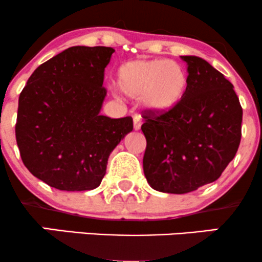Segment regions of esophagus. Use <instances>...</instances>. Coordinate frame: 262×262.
<instances>
[{"label": "esophagus", "mask_w": 262, "mask_h": 262, "mask_svg": "<svg viewBox=\"0 0 262 262\" xmlns=\"http://www.w3.org/2000/svg\"><path fill=\"white\" fill-rule=\"evenodd\" d=\"M133 122H134V129L135 130H139L140 127H141V117L140 116H134L133 118Z\"/></svg>", "instance_id": "34e87169"}]
</instances>
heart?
I'll return each instance as SVG.
<instances>
[{
    "mask_svg": "<svg viewBox=\"0 0 262 262\" xmlns=\"http://www.w3.org/2000/svg\"><path fill=\"white\" fill-rule=\"evenodd\" d=\"M116 82L128 97L141 98L146 110L165 113L185 96L187 74L173 60H130L117 69Z\"/></svg>",
    "mask_w": 262,
    "mask_h": 262,
    "instance_id": "b5f03b06",
    "label": "heart"
}]
</instances>
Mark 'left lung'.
<instances>
[{"mask_svg": "<svg viewBox=\"0 0 262 262\" xmlns=\"http://www.w3.org/2000/svg\"><path fill=\"white\" fill-rule=\"evenodd\" d=\"M187 62V89L175 108L145 111L143 169L146 181L165 193H188L219 179L242 139L243 108L230 81L198 56Z\"/></svg>", "mask_w": 262, "mask_h": 262, "instance_id": "8db88e82", "label": "left lung"}]
</instances>
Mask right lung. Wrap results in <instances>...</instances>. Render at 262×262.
<instances>
[{
    "label": "right lung",
    "instance_id": "obj_1",
    "mask_svg": "<svg viewBox=\"0 0 262 262\" xmlns=\"http://www.w3.org/2000/svg\"><path fill=\"white\" fill-rule=\"evenodd\" d=\"M110 47H71L38 66L19 95L16 140L23 164L61 191L100 186L132 117L101 116Z\"/></svg>",
    "mask_w": 262,
    "mask_h": 262
}]
</instances>
